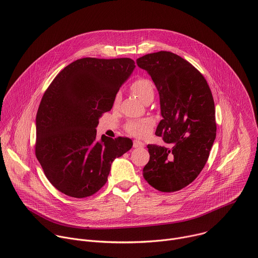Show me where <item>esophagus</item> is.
<instances>
[{
    "instance_id": "1",
    "label": "esophagus",
    "mask_w": 258,
    "mask_h": 258,
    "mask_svg": "<svg viewBox=\"0 0 258 258\" xmlns=\"http://www.w3.org/2000/svg\"><path fill=\"white\" fill-rule=\"evenodd\" d=\"M134 147H135V148H143V147H145V144L141 141L135 140L134 141Z\"/></svg>"
}]
</instances>
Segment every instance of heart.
<instances>
[{
  "instance_id": "heart-1",
  "label": "heart",
  "mask_w": 258,
  "mask_h": 258,
  "mask_svg": "<svg viewBox=\"0 0 258 258\" xmlns=\"http://www.w3.org/2000/svg\"><path fill=\"white\" fill-rule=\"evenodd\" d=\"M131 89L133 93L144 103L151 98H154L153 85L149 80L147 79H139L135 81L132 84ZM118 100H119V95L115 97V102H117ZM153 125H154V121L151 118L133 120L126 124V131L133 136H136L139 138H145L146 136H148L151 133Z\"/></svg>"
}]
</instances>
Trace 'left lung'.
Segmentation results:
<instances>
[{
    "label": "left lung",
    "instance_id": "1",
    "mask_svg": "<svg viewBox=\"0 0 258 258\" xmlns=\"http://www.w3.org/2000/svg\"><path fill=\"white\" fill-rule=\"evenodd\" d=\"M159 94L162 119L155 135L170 147L148 145L149 162L143 174L161 192H175L191 183L207 162L215 140V107L201 73L187 60L166 51L137 59Z\"/></svg>",
    "mask_w": 258,
    "mask_h": 258
}]
</instances>
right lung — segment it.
I'll return each mask as SVG.
<instances>
[{
    "label": "right lung",
    "mask_w": 258,
    "mask_h": 258,
    "mask_svg": "<svg viewBox=\"0 0 258 258\" xmlns=\"http://www.w3.org/2000/svg\"><path fill=\"white\" fill-rule=\"evenodd\" d=\"M130 58H83L67 65L45 92L36 113L35 155L61 193L85 198L107 181L111 163L127 152L131 139L102 136L99 118L135 69Z\"/></svg>",
    "instance_id": "right-lung-1"
}]
</instances>
